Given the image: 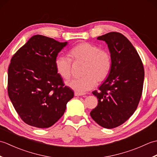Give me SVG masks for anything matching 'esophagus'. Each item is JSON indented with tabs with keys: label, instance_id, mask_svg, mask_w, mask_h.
I'll use <instances>...</instances> for the list:
<instances>
[{
	"label": "esophagus",
	"instance_id": "34e87169",
	"mask_svg": "<svg viewBox=\"0 0 157 157\" xmlns=\"http://www.w3.org/2000/svg\"><path fill=\"white\" fill-rule=\"evenodd\" d=\"M85 94H84V93H80V92H74V95L75 96H83Z\"/></svg>",
	"mask_w": 157,
	"mask_h": 157
}]
</instances>
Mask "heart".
Here are the masks:
<instances>
[{"instance_id":"1","label":"heart","mask_w":157,"mask_h":157,"mask_svg":"<svg viewBox=\"0 0 157 157\" xmlns=\"http://www.w3.org/2000/svg\"><path fill=\"white\" fill-rule=\"evenodd\" d=\"M71 59L75 62L84 63L80 78L72 79L66 85L78 92H84L107 78L111 69V56L106 50L89 42H82L69 51ZM69 56L60 55L55 60V67L63 79H68L71 75L72 61Z\"/></svg>"}]
</instances>
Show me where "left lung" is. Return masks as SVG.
Masks as SVG:
<instances>
[{
  "label": "left lung",
  "mask_w": 157,
  "mask_h": 157,
  "mask_svg": "<svg viewBox=\"0 0 157 157\" xmlns=\"http://www.w3.org/2000/svg\"><path fill=\"white\" fill-rule=\"evenodd\" d=\"M97 40L107 44L112 67L99 90L92 92L98 100L90 116L99 125L112 129L125 122L137 109L144 69L138 52L123 34L109 32L98 36Z\"/></svg>",
  "instance_id": "1"
}]
</instances>
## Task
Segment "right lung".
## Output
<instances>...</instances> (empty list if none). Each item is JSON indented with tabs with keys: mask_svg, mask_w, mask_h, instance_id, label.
I'll use <instances>...</instances> for the list:
<instances>
[{
	"mask_svg": "<svg viewBox=\"0 0 157 157\" xmlns=\"http://www.w3.org/2000/svg\"><path fill=\"white\" fill-rule=\"evenodd\" d=\"M68 42L35 35L13 56L8 69V94L27 124L38 128L54 125L74 93L65 86L55 60Z\"/></svg>",
	"mask_w": 157,
	"mask_h": 157,
	"instance_id": "1",
	"label": "right lung"
}]
</instances>
